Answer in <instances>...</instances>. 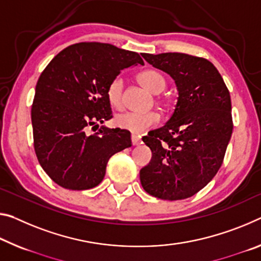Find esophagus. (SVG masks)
Returning <instances> with one entry per match:
<instances>
[{"label":"esophagus","mask_w":261,"mask_h":261,"mask_svg":"<svg viewBox=\"0 0 261 261\" xmlns=\"http://www.w3.org/2000/svg\"><path fill=\"white\" fill-rule=\"evenodd\" d=\"M131 142H132V145H139L140 143H142V140H140V138L138 137L137 135H132L131 136Z\"/></svg>","instance_id":"1"}]
</instances>
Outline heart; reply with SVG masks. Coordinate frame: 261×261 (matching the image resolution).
Returning a JSON list of instances; mask_svg holds the SVG:
<instances>
[{
	"mask_svg": "<svg viewBox=\"0 0 261 261\" xmlns=\"http://www.w3.org/2000/svg\"><path fill=\"white\" fill-rule=\"evenodd\" d=\"M138 80L147 90L153 94H159L166 86L164 75L154 69H146L138 75ZM123 80L122 77H115L110 81L107 88V98L111 107L119 109L122 107ZM159 122V116L155 113H123L116 116L115 124L119 129L127 130L132 134H144Z\"/></svg>",
	"mask_w": 261,
	"mask_h": 261,
	"instance_id": "obj_1",
	"label": "heart"
}]
</instances>
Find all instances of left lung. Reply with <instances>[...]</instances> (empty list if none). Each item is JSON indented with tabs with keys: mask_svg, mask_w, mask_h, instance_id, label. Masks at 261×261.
<instances>
[{
	"mask_svg": "<svg viewBox=\"0 0 261 261\" xmlns=\"http://www.w3.org/2000/svg\"><path fill=\"white\" fill-rule=\"evenodd\" d=\"M142 56L173 77L179 97L167 123L143 138L152 159L140 169V182L154 197L184 200L205 187L222 166L233 129L229 89L204 58L176 52Z\"/></svg>",
	"mask_w": 261,
	"mask_h": 261,
	"instance_id": "left-lung-1",
	"label": "left lung"
}]
</instances>
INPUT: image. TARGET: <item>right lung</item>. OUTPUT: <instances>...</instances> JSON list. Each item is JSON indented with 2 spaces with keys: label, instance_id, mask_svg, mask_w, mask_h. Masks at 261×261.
<instances>
[{
  "label": "right lung",
  "instance_id": "1",
  "mask_svg": "<svg viewBox=\"0 0 261 261\" xmlns=\"http://www.w3.org/2000/svg\"><path fill=\"white\" fill-rule=\"evenodd\" d=\"M144 65L138 53L111 44L79 43L64 48L36 86L31 121L40 166L60 187H96L115 153L131 146L130 131L89 126L113 118L107 88L122 69Z\"/></svg>",
  "mask_w": 261,
  "mask_h": 261
}]
</instances>
